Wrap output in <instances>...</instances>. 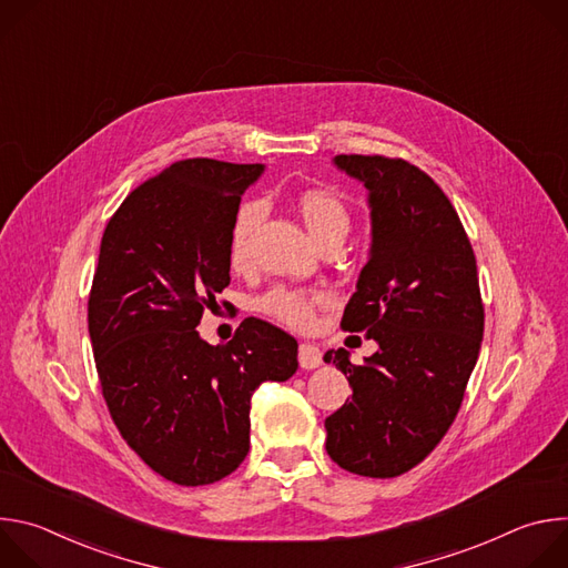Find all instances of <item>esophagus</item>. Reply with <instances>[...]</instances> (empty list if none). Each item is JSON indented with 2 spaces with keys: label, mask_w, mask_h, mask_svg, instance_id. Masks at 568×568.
I'll list each match as a JSON object with an SVG mask.
<instances>
[{
  "label": "esophagus",
  "mask_w": 568,
  "mask_h": 568,
  "mask_svg": "<svg viewBox=\"0 0 568 568\" xmlns=\"http://www.w3.org/2000/svg\"><path fill=\"white\" fill-rule=\"evenodd\" d=\"M298 364H301V368H305V371L318 368V366L323 364L321 351H318L314 344H301V346H298Z\"/></svg>",
  "instance_id": "obj_1"
}]
</instances>
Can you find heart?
<instances>
[{
  "label": "heart",
  "instance_id": "heart-1",
  "mask_svg": "<svg viewBox=\"0 0 568 568\" xmlns=\"http://www.w3.org/2000/svg\"><path fill=\"white\" fill-rule=\"evenodd\" d=\"M296 209L312 233L316 242H323L328 237H346L351 231V211L346 204L331 191H321V189H307L296 195ZM263 217V206L258 202H245L237 206L233 213L231 226H229V261L233 267H242L247 263L250 256V240L254 229L258 226ZM314 303L316 296L301 292V290H290V287H276L261 301V310L285 323L290 328L305 331L312 326L314 321Z\"/></svg>",
  "mask_w": 568,
  "mask_h": 568
}]
</instances>
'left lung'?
<instances>
[{
	"instance_id": "obj_1",
	"label": "left lung",
	"mask_w": 568,
	"mask_h": 568,
	"mask_svg": "<svg viewBox=\"0 0 568 568\" xmlns=\"http://www.w3.org/2000/svg\"><path fill=\"white\" fill-rule=\"evenodd\" d=\"M368 191L371 252L342 328L377 351L362 366L328 351L353 386L326 418V452L344 469L390 478L425 460L452 427L483 339L476 258L440 186L404 159L337 154Z\"/></svg>"
}]
</instances>
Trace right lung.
Listing matches in <instances>:
<instances>
[{
	"mask_svg": "<svg viewBox=\"0 0 568 568\" xmlns=\"http://www.w3.org/2000/svg\"><path fill=\"white\" fill-rule=\"evenodd\" d=\"M263 164L184 159L110 217L88 321L110 416L141 460L178 485L229 476L250 452L254 390L285 382L298 344L245 318L229 344L195 331L231 276L229 226Z\"/></svg>",
	"mask_w": 568,
	"mask_h": 568,
	"instance_id": "1",
	"label": "right lung"
}]
</instances>
